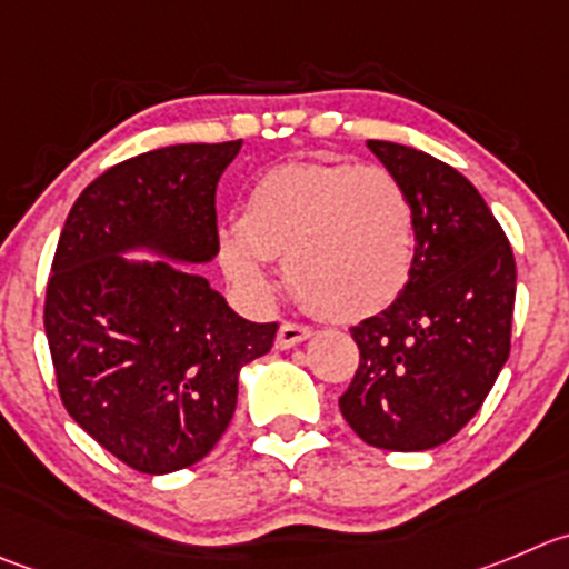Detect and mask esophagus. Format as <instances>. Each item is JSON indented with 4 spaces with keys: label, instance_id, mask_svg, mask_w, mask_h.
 Masks as SVG:
<instances>
[{
    "label": "esophagus",
    "instance_id": "1",
    "mask_svg": "<svg viewBox=\"0 0 569 569\" xmlns=\"http://www.w3.org/2000/svg\"><path fill=\"white\" fill-rule=\"evenodd\" d=\"M310 335H312V329L305 327V323L284 321L279 327V332H276V349H293V346L305 343Z\"/></svg>",
    "mask_w": 569,
    "mask_h": 569
}]
</instances>
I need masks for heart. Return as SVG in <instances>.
I'll list each match as a JSON object with an SVG mask.
<instances>
[{
  "label": "heart",
  "mask_w": 569,
  "mask_h": 569,
  "mask_svg": "<svg viewBox=\"0 0 569 569\" xmlns=\"http://www.w3.org/2000/svg\"><path fill=\"white\" fill-rule=\"evenodd\" d=\"M416 214L386 167L293 161L268 170L220 234L237 288L264 293L268 259H284L293 293L329 321H360L399 299L413 270Z\"/></svg>",
  "instance_id": "heart-1"
}]
</instances>
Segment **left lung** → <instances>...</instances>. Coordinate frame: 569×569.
Returning <instances> with one entry per match:
<instances>
[{"mask_svg": "<svg viewBox=\"0 0 569 569\" xmlns=\"http://www.w3.org/2000/svg\"><path fill=\"white\" fill-rule=\"evenodd\" d=\"M369 150L408 189L416 257L399 299L351 327L360 366L338 405L371 447L432 450L478 413L506 366L517 264L461 172L397 142L369 139Z\"/></svg>", "mask_w": 569, "mask_h": 569, "instance_id": "8db88e82", "label": "left lung"}]
</instances>
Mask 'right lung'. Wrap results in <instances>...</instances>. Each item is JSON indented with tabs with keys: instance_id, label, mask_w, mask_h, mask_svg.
<instances>
[{
	"instance_id": "right-lung-1",
	"label": "right lung",
	"mask_w": 569,
	"mask_h": 569,
	"mask_svg": "<svg viewBox=\"0 0 569 569\" xmlns=\"http://www.w3.org/2000/svg\"><path fill=\"white\" fill-rule=\"evenodd\" d=\"M242 139L172 144L119 161L74 200L47 281L58 393L122 463L167 475L209 456L237 408L246 362L279 323L237 316L194 270L220 251L214 192ZM148 247L159 263H131Z\"/></svg>"
}]
</instances>
